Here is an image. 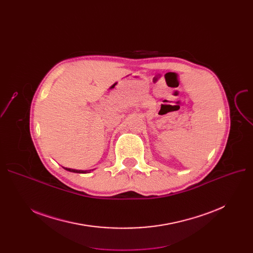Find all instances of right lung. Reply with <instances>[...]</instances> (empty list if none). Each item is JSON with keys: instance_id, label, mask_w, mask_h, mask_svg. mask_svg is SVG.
<instances>
[{"instance_id": "obj_1", "label": "right lung", "mask_w": 253, "mask_h": 253, "mask_svg": "<svg viewBox=\"0 0 253 253\" xmlns=\"http://www.w3.org/2000/svg\"><path fill=\"white\" fill-rule=\"evenodd\" d=\"M65 170L68 171H71V172H75V173H88V172H90L91 170H76V169H72V168H65L63 167ZM93 171V169H92Z\"/></svg>"}]
</instances>
